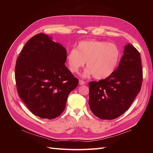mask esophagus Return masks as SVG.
I'll return each instance as SVG.
<instances>
[{
    "instance_id": "34e87169",
    "label": "esophagus",
    "mask_w": 153,
    "mask_h": 153,
    "mask_svg": "<svg viewBox=\"0 0 153 153\" xmlns=\"http://www.w3.org/2000/svg\"><path fill=\"white\" fill-rule=\"evenodd\" d=\"M85 84V82H84V81H83V80H79V84L80 85H84Z\"/></svg>"
}]
</instances>
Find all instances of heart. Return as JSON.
<instances>
[{
    "instance_id": "1",
    "label": "heart",
    "mask_w": 153,
    "mask_h": 153,
    "mask_svg": "<svg viewBox=\"0 0 153 153\" xmlns=\"http://www.w3.org/2000/svg\"><path fill=\"white\" fill-rule=\"evenodd\" d=\"M121 57V50L116 45L90 39L80 41L76 50L69 51L66 59L68 68L72 73L79 72L86 61L87 68L84 76L92 75L95 79L103 80L112 75Z\"/></svg>"
}]
</instances>
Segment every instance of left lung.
Listing matches in <instances>:
<instances>
[{
    "mask_svg": "<svg viewBox=\"0 0 153 153\" xmlns=\"http://www.w3.org/2000/svg\"><path fill=\"white\" fill-rule=\"evenodd\" d=\"M142 75L140 53L128 43L112 75L104 80L89 83L91 112L101 119L112 120L121 116L140 92Z\"/></svg>",
    "mask_w": 153,
    "mask_h": 153,
    "instance_id": "1",
    "label": "left lung"
}]
</instances>
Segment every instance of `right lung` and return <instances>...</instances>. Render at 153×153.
Instances as JSON below:
<instances>
[{"label": "right lung", "mask_w": 153, "mask_h": 153, "mask_svg": "<svg viewBox=\"0 0 153 153\" xmlns=\"http://www.w3.org/2000/svg\"><path fill=\"white\" fill-rule=\"evenodd\" d=\"M66 49L43 33L27 41L17 58L15 80L20 98L36 116L52 119L65 109L78 80L65 66Z\"/></svg>", "instance_id": "obj_1"}]
</instances>
